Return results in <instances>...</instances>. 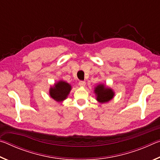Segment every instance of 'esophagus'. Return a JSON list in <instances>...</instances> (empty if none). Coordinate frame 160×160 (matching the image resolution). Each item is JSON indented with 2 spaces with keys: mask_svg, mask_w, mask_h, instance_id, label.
<instances>
[{
  "mask_svg": "<svg viewBox=\"0 0 160 160\" xmlns=\"http://www.w3.org/2000/svg\"><path fill=\"white\" fill-rule=\"evenodd\" d=\"M85 85H86V82L85 81H80L79 82V85L80 87H85Z\"/></svg>",
  "mask_w": 160,
  "mask_h": 160,
  "instance_id": "34e87169",
  "label": "esophagus"
}]
</instances>
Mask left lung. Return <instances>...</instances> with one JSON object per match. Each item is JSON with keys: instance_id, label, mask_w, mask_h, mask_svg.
<instances>
[{"instance_id": "1", "label": "left lung", "mask_w": 160, "mask_h": 160, "mask_svg": "<svg viewBox=\"0 0 160 160\" xmlns=\"http://www.w3.org/2000/svg\"><path fill=\"white\" fill-rule=\"evenodd\" d=\"M97 100L100 103H106L113 99L114 92L112 89L103 84H99L94 88Z\"/></svg>"}]
</instances>
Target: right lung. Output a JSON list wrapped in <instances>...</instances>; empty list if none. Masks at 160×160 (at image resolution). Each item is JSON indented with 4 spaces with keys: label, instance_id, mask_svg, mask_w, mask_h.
<instances>
[{
    "label": "right lung",
    "instance_id": "right-lung-1",
    "mask_svg": "<svg viewBox=\"0 0 160 160\" xmlns=\"http://www.w3.org/2000/svg\"><path fill=\"white\" fill-rule=\"evenodd\" d=\"M72 87L69 83L63 80H60L54 84L53 87H51L49 90V94L51 98L56 102H61L67 98Z\"/></svg>",
    "mask_w": 160,
    "mask_h": 160
}]
</instances>
